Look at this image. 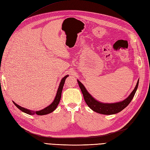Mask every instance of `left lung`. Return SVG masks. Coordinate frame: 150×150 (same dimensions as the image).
Segmentation results:
<instances>
[{"instance_id":"obj_1","label":"left lung","mask_w":150,"mask_h":150,"mask_svg":"<svg viewBox=\"0 0 150 150\" xmlns=\"http://www.w3.org/2000/svg\"><path fill=\"white\" fill-rule=\"evenodd\" d=\"M77 82L80 89H81L84 100H85L87 106L92 110H93L94 112L103 115L116 114L126 108L133 99L138 87V84H139V80H138L135 88H134L129 96L124 99V100L113 103H105L98 101L95 98H94L88 93L85 86L79 80H77Z\"/></svg>"}]
</instances>
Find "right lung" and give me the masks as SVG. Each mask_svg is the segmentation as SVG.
I'll return each mask as SVG.
<instances>
[{"mask_svg":"<svg viewBox=\"0 0 150 150\" xmlns=\"http://www.w3.org/2000/svg\"><path fill=\"white\" fill-rule=\"evenodd\" d=\"M68 76H69L68 75L64 76V77L62 79H61L54 99V101H52V103H51V105H49L47 107H45V108H44V109H42V110H39V111L30 110H28L26 108H23V107L20 106V105H17L16 103H14V101H13V102L14 104V105L16 106L18 109H20L21 111H22L23 112H24L25 113H27V114L30 115H35V114L38 115H44L51 113V112H54V111L56 109L57 105H58V104H59V103L60 101V99H61V93H62V90H63L65 80H66V79L68 77Z\"/></svg>","mask_w":150,"mask_h":150,"instance_id":"add662e5","label":"right lung"}]
</instances>
